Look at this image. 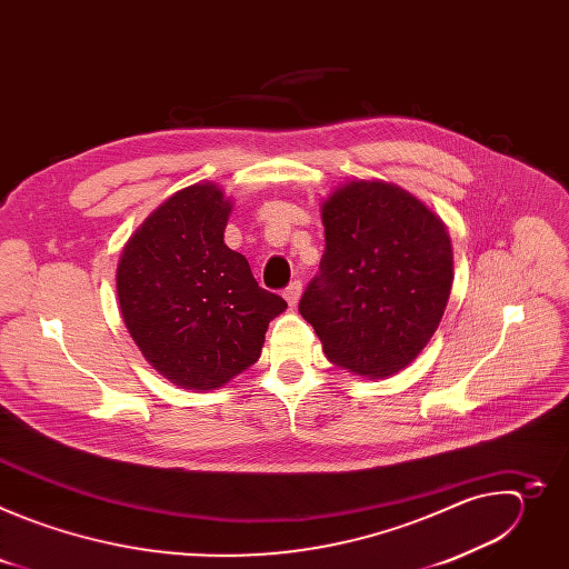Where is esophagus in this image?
Masks as SVG:
<instances>
[{"label": "esophagus", "mask_w": 569, "mask_h": 569, "mask_svg": "<svg viewBox=\"0 0 569 569\" xmlns=\"http://www.w3.org/2000/svg\"><path fill=\"white\" fill-rule=\"evenodd\" d=\"M301 290H303L301 281H292V283L283 290V297H286V301H288V306H297V303H299Z\"/></svg>", "instance_id": "34e87169"}]
</instances>
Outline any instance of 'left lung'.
Segmentation results:
<instances>
[{"label":"left lung","mask_w":569,"mask_h":569,"mask_svg":"<svg viewBox=\"0 0 569 569\" xmlns=\"http://www.w3.org/2000/svg\"><path fill=\"white\" fill-rule=\"evenodd\" d=\"M323 250L299 312L327 358L365 378L408 367L430 342L452 288L446 224L382 180H353L321 204Z\"/></svg>","instance_id":"1"}]
</instances>
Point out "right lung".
<instances>
[{
    "label": "right lung",
    "instance_id": "obj_1",
    "mask_svg": "<svg viewBox=\"0 0 569 569\" xmlns=\"http://www.w3.org/2000/svg\"><path fill=\"white\" fill-rule=\"evenodd\" d=\"M229 213L218 184H191L141 222L117 268L128 333L161 376L187 389H218L252 367L268 323L288 308L224 246Z\"/></svg>",
    "mask_w": 569,
    "mask_h": 569
}]
</instances>
